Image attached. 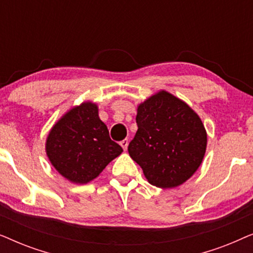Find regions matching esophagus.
I'll use <instances>...</instances> for the list:
<instances>
[{
	"mask_svg": "<svg viewBox=\"0 0 253 253\" xmlns=\"http://www.w3.org/2000/svg\"><path fill=\"white\" fill-rule=\"evenodd\" d=\"M120 145H121V146H122V148H123L124 151H126L127 145H129V141H127V139H123V140L120 143Z\"/></svg>",
	"mask_w": 253,
	"mask_h": 253,
	"instance_id": "34e87169",
	"label": "esophagus"
}]
</instances>
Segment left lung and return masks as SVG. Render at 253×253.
<instances>
[{"label": "left lung", "mask_w": 253, "mask_h": 253, "mask_svg": "<svg viewBox=\"0 0 253 253\" xmlns=\"http://www.w3.org/2000/svg\"><path fill=\"white\" fill-rule=\"evenodd\" d=\"M138 130L130 157L152 185L171 189L188 181L202 165L205 126L195 110L167 91H159L137 108Z\"/></svg>", "instance_id": "8db88e82"}]
</instances>
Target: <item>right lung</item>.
Instances as JSON below:
<instances>
[{
	"label": "right lung",
	"mask_w": 253,
	"mask_h": 253,
	"mask_svg": "<svg viewBox=\"0 0 253 253\" xmlns=\"http://www.w3.org/2000/svg\"><path fill=\"white\" fill-rule=\"evenodd\" d=\"M122 152V147L110 139L98 106L91 101L68 110L54 124L46 140L50 164L76 184H86L98 177Z\"/></svg>",
	"instance_id": "add662e5"
}]
</instances>
